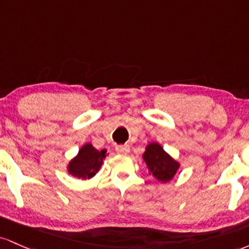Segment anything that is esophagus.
Wrapping results in <instances>:
<instances>
[{"instance_id": "34e87169", "label": "esophagus", "mask_w": 249, "mask_h": 249, "mask_svg": "<svg viewBox=\"0 0 249 249\" xmlns=\"http://www.w3.org/2000/svg\"><path fill=\"white\" fill-rule=\"evenodd\" d=\"M129 146L128 144H119V146L115 147V150L119 154H128L129 153Z\"/></svg>"}]
</instances>
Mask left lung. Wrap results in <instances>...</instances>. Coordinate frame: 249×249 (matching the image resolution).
Returning a JSON list of instances; mask_svg holds the SVG:
<instances>
[{
  "label": "left lung",
  "mask_w": 249,
  "mask_h": 249,
  "mask_svg": "<svg viewBox=\"0 0 249 249\" xmlns=\"http://www.w3.org/2000/svg\"><path fill=\"white\" fill-rule=\"evenodd\" d=\"M143 160L147 163L149 175L162 182H168L172 180L180 167V164L173 160L158 143L148 144L143 154Z\"/></svg>",
  "instance_id": "obj_1"
}]
</instances>
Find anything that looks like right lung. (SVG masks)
Instances as JSON below:
<instances>
[{"label":"right lung","instance_id":"right-lung-1","mask_svg":"<svg viewBox=\"0 0 249 249\" xmlns=\"http://www.w3.org/2000/svg\"><path fill=\"white\" fill-rule=\"evenodd\" d=\"M105 158V149L99 152L90 143H87L81 148L76 158L69 162L68 172L76 178H89L99 172Z\"/></svg>","mask_w":249,"mask_h":249}]
</instances>
